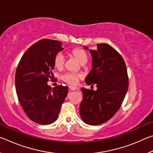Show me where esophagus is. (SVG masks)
<instances>
[{
	"label": "esophagus",
	"instance_id": "34e87169",
	"mask_svg": "<svg viewBox=\"0 0 153 153\" xmlns=\"http://www.w3.org/2000/svg\"><path fill=\"white\" fill-rule=\"evenodd\" d=\"M77 88L76 86H69V89L71 90V91H74V90H77Z\"/></svg>",
	"mask_w": 153,
	"mask_h": 153
}]
</instances>
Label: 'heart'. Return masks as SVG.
Returning <instances> with one entry per match:
<instances>
[{
	"mask_svg": "<svg viewBox=\"0 0 153 153\" xmlns=\"http://www.w3.org/2000/svg\"><path fill=\"white\" fill-rule=\"evenodd\" d=\"M71 55L79 62L81 64L86 63L88 59V55L87 52L82 48H76L71 52ZM65 58L62 53H58L54 58L53 65L54 67L57 69H62L64 67ZM82 78V76L79 74L74 73H66L61 76V80L69 85H76L79 80Z\"/></svg>",
	"mask_w": 153,
	"mask_h": 153,
	"instance_id": "1",
	"label": "heart"
}]
</instances>
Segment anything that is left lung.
<instances>
[{
  "label": "left lung",
  "mask_w": 153,
  "mask_h": 153,
  "mask_svg": "<svg viewBox=\"0 0 153 153\" xmlns=\"http://www.w3.org/2000/svg\"><path fill=\"white\" fill-rule=\"evenodd\" d=\"M85 49L88 47L85 46ZM92 68L85 79L97 90L82 88L83 99L79 113L82 120L91 126L102 124L113 117L120 108L128 88V76L122 56L108 44H98L90 50Z\"/></svg>",
  "instance_id": "1"
}]
</instances>
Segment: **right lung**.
Wrapping results in <instances>:
<instances>
[{"label": "right lung", "mask_w": 153, "mask_h": 153, "mask_svg": "<svg viewBox=\"0 0 153 153\" xmlns=\"http://www.w3.org/2000/svg\"><path fill=\"white\" fill-rule=\"evenodd\" d=\"M59 41L42 39L25 51L15 73L18 100L31 120L40 125L55 121L67 97L68 87L58 85L52 89L47 82L53 79V61L63 50Z\"/></svg>", "instance_id": "1"}]
</instances>
